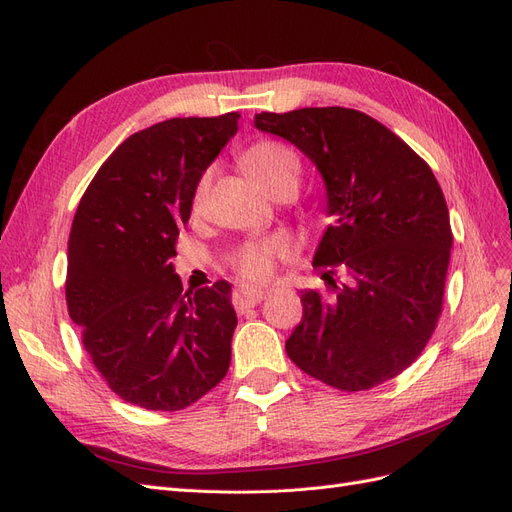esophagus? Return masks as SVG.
Returning a JSON list of instances; mask_svg holds the SVG:
<instances>
[{"label":"esophagus","instance_id":"esophagus-1","mask_svg":"<svg viewBox=\"0 0 512 512\" xmlns=\"http://www.w3.org/2000/svg\"><path fill=\"white\" fill-rule=\"evenodd\" d=\"M267 296V292L260 288H250V286H241L239 290H235L233 303L237 309H248V307H256L262 298Z\"/></svg>","mask_w":512,"mask_h":512}]
</instances>
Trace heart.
I'll use <instances>...</instances> for the list:
<instances>
[{"label":"heart","instance_id":"obj_1","mask_svg":"<svg viewBox=\"0 0 512 512\" xmlns=\"http://www.w3.org/2000/svg\"><path fill=\"white\" fill-rule=\"evenodd\" d=\"M243 169L248 178L264 192H271L281 182L298 184V175H301V163H298L296 154L275 142H258L243 154ZM209 184V171L203 173L195 190H192V211H199L203 205L205 190ZM288 245L281 239H269L258 243H245L237 248L228 262L235 269V273L245 281H264L269 279L275 262L279 258H286Z\"/></svg>","mask_w":512,"mask_h":512}]
</instances>
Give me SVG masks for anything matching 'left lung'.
I'll list each match as a JSON object with an SVG mask.
<instances>
[{
    "mask_svg": "<svg viewBox=\"0 0 512 512\" xmlns=\"http://www.w3.org/2000/svg\"><path fill=\"white\" fill-rule=\"evenodd\" d=\"M254 125L311 158L332 216L313 262L330 294H301L290 360L343 392L394 379L443 313L453 233L430 165L379 120L339 105L260 112Z\"/></svg>",
    "mask_w": 512,
    "mask_h": 512,
    "instance_id": "obj_1",
    "label": "left lung"
}]
</instances>
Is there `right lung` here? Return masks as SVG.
<instances>
[{
    "instance_id": "1",
    "label": "right lung",
    "mask_w": 512,
    "mask_h": 512,
    "mask_svg": "<svg viewBox=\"0 0 512 512\" xmlns=\"http://www.w3.org/2000/svg\"><path fill=\"white\" fill-rule=\"evenodd\" d=\"M239 116L171 118L127 137L88 184L69 231V317L110 390L148 411L190 407L231 364V284L184 292L171 258L192 190Z\"/></svg>"
}]
</instances>
